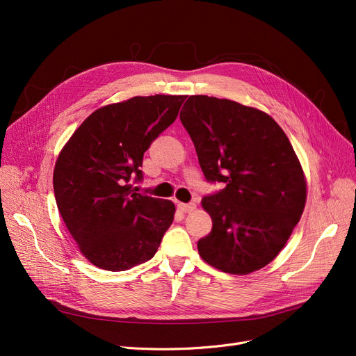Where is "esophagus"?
<instances>
[{"label":"esophagus","mask_w":356,"mask_h":356,"mask_svg":"<svg viewBox=\"0 0 356 356\" xmlns=\"http://www.w3.org/2000/svg\"><path fill=\"white\" fill-rule=\"evenodd\" d=\"M178 209L182 212H191L196 209V203L190 202V203H178Z\"/></svg>","instance_id":"obj_1"}]
</instances>
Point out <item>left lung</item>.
<instances>
[{"label": "left lung", "instance_id": "8db88e82", "mask_svg": "<svg viewBox=\"0 0 356 356\" xmlns=\"http://www.w3.org/2000/svg\"><path fill=\"white\" fill-rule=\"evenodd\" d=\"M181 123L209 182L222 190L202 199L212 230L197 242L200 257L232 275L270 263L289 239L306 203V179L288 136L251 106L190 96Z\"/></svg>", "mask_w": 356, "mask_h": 356}]
</instances>
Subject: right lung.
<instances>
[{
	"mask_svg": "<svg viewBox=\"0 0 356 356\" xmlns=\"http://www.w3.org/2000/svg\"><path fill=\"white\" fill-rule=\"evenodd\" d=\"M186 96H135L92 113L62 148L53 172L60 217L96 267L129 270L157 252L175 204L145 196L144 153L175 122Z\"/></svg>",
	"mask_w": 356,
	"mask_h": 356,
	"instance_id": "1",
	"label": "right lung"
}]
</instances>
